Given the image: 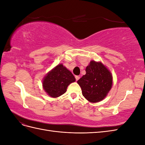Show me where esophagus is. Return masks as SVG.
<instances>
[{
    "label": "esophagus",
    "mask_w": 145,
    "mask_h": 145,
    "mask_svg": "<svg viewBox=\"0 0 145 145\" xmlns=\"http://www.w3.org/2000/svg\"><path fill=\"white\" fill-rule=\"evenodd\" d=\"M76 81H77L78 79H79V78H80V77L79 76H76Z\"/></svg>",
    "instance_id": "1"
}]
</instances>
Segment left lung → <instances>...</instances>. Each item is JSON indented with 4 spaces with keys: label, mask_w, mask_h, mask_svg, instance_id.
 <instances>
[{
    "label": "left lung",
    "mask_w": 145,
    "mask_h": 145,
    "mask_svg": "<svg viewBox=\"0 0 145 145\" xmlns=\"http://www.w3.org/2000/svg\"><path fill=\"white\" fill-rule=\"evenodd\" d=\"M85 71V75L77 81L83 97L92 103L100 102L106 97L111 88V74L102 63L93 60L91 61Z\"/></svg>",
    "instance_id": "left-lung-1"
}]
</instances>
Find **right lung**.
<instances>
[{"instance_id":"add662e5","label":"right lung","mask_w":145,"mask_h":145,"mask_svg":"<svg viewBox=\"0 0 145 145\" xmlns=\"http://www.w3.org/2000/svg\"><path fill=\"white\" fill-rule=\"evenodd\" d=\"M75 81L73 74L62 64H60L45 76L43 87L48 95L56 98L64 94L68 86Z\"/></svg>"}]
</instances>
